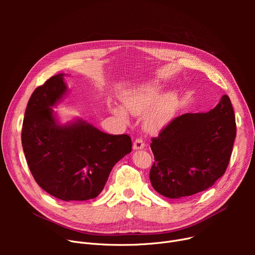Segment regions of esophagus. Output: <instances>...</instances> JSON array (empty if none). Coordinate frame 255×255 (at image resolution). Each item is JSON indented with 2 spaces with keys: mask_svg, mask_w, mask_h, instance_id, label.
<instances>
[{
  "mask_svg": "<svg viewBox=\"0 0 255 255\" xmlns=\"http://www.w3.org/2000/svg\"><path fill=\"white\" fill-rule=\"evenodd\" d=\"M144 148V142L141 138H136L134 143H133V150H142Z\"/></svg>",
  "mask_w": 255,
  "mask_h": 255,
  "instance_id": "34e87169",
  "label": "esophagus"
}]
</instances>
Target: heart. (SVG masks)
Returning <instances> with one entry per match:
<instances>
[{
	"mask_svg": "<svg viewBox=\"0 0 255 255\" xmlns=\"http://www.w3.org/2000/svg\"><path fill=\"white\" fill-rule=\"evenodd\" d=\"M160 93L159 85L150 84L131 91L123 97L125 109L132 115L141 116L151 111L144 118V126L150 131H157L167 125L178 110L179 98L175 92L166 93L162 97ZM112 112L124 122L128 121L123 107L114 106Z\"/></svg>",
	"mask_w": 255,
	"mask_h": 255,
	"instance_id": "heart-1",
	"label": "heart"
}]
</instances>
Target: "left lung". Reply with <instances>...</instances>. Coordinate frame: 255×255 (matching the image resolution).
<instances>
[{
	"label": "left lung",
	"mask_w": 255,
	"mask_h": 255,
	"mask_svg": "<svg viewBox=\"0 0 255 255\" xmlns=\"http://www.w3.org/2000/svg\"><path fill=\"white\" fill-rule=\"evenodd\" d=\"M236 134L235 113L227 95L208 113L173 119L158 137L152 138L153 188L168 198L207 190L224 175Z\"/></svg>",
	"instance_id": "left-lung-1"
}]
</instances>
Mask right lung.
Wrapping results in <instances>:
<instances>
[{
  "label": "right lung",
  "instance_id": "obj_1",
  "mask_svg": "<svg viewBox=\"0 0 255 255\" xmlns=\"http://www.w3.org/2000/svg\"><path fill=\"white\" fill-rule=\"evenodd\" d=\"M64 76H51L32 94L22 123V149L44 191L64 202L88 200L101 193L132 142L127 134H107L80 118L61 124L52 107L68 92Z\"/></svg>",
  "mask_w": 255,
  "mask_h": 255
}]
</instances>
